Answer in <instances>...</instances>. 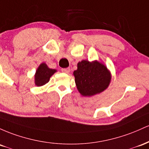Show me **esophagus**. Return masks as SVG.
Returning a JSON list of instances; mask_svg holds the SVG:
<instances>
[{
  "mask_svg": "<svg viewBox=\"0 0 149 149\" xmlns=\"http://www.w3.org/2000/svg\"><path fill=\"white\" fill-rule=\"evenodd\" d=\"M70 68H63V69H62V72L64 73H66V74H68V73L70 72Z\"/></svg>",
  "mask_w": 149,
  "mask_h": 149,
  "instance_id": "obj_1",
  "label": "esophagus"
}]
</instances>
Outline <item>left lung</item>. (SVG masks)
<instances>
[{
    "instance_id": "left-lung-1",
    "label": "left lung",
    "mask_w": 149,
    "mask_h": 149,
    "mask_svg": "<svg viewBox=\"0 0 149 149\" xmlns=\"http://www.w3.org/2000/svg\"><path fill=\"white\" fill-rule=\"evenodd\" d=\"M73 74L79 92L83 96H91L100 93L109 86L111 75L103 64L95 61H81Z\"/></svg>"
}]
</instances>
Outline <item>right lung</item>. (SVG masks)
Listing matches in <instances>:
<instances>
[{
  "instance_id": "add662e5",
  "label": "right lung",
  "mask_w": 149,
  "mask_h": 149,
  "mask_svg": "<svg viewBox=\"0 0 149 149\" xmlns=\"http://www.w3.org/2000/svg\"><path fill=\"white\" fill-rule=\"evenodd\" d=\"M56 72V70L51 69L46 63H43L38 66L34 75L35 84L38 86H43L49 81L50 78Z\"/></svg>"
}]
</instances>
